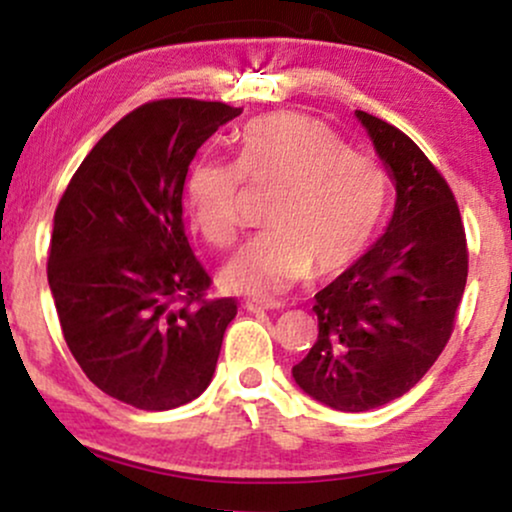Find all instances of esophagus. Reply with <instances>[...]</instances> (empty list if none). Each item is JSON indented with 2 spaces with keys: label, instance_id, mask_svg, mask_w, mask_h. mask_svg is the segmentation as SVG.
I'll return each instance as SVG.
<instances>
[{
  "label": "esophagus",
  "instance_id": "obj_1",
  "mask_svg": "<svg viewBox=\"0 0 512 512\" xmlns=\"http://www.w3.org/2000/svg\"><path fill=\"white\" fill-rule=\"evenodd\" d=\"M279 308H284V303L260 301V298H250V301H245V310H250V313H262V310H279Z\"/></svg>",
  "mask_w": 512,
  "mask_h": 512
}]
</instances>
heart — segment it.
<instances>
[{
  "label": "heart",
  "instance_id": "obj_1",
  "mask_svg": "<svg viewBox=\"0 0 512 512\" xmlns=\"http://www.w3.org/2000/svg\"><path fill=\"white\" fill-rule=\"evenodd\" d=\"M245 185L269 195V231L221 269V284L260 298L286 291L313 267L317 276L349 269L373 243L387 207L383 166L301 113L252 120L238 137V166L211 156L192 163L190 223L216 248L236 243Z\"/></svg>",
  "mask_w": 512,
  "mask_h": 512
}]
</instances>
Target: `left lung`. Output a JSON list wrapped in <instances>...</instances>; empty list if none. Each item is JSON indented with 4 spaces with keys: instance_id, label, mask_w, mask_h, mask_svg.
<instances>
[{
    "instance_id": "obj_1",
    "label": "left lung",
    "mask_w": 512,
    "mask_h": 512,
    "mask_svg": "<svg viewBox=\"0 0 512 512\" xmlns=\"http://www.w3.org/2000/svg\"><path fill=\"white\" fill-rule=\"evenodd\" d=\"M397 187L387 233L315 293L317 342L293 366L298 387L339 411L402 397L455 330L469 252L455 195L402 129L356 110Z\"/></svg>"
}]
</instances>
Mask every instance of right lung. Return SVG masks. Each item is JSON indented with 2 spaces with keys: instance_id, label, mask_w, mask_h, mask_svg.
<instances>
[{
  "instance_id": "1",
  "label": "right lung",
  "mask_w": 512,
  "mask_h": 512,
  "mask_svg": "<svg viewBox=\"0 0 512 512\" xmlns=\"http://www.w3.org/2000/svg\"><path fill=\"white\" fill-rule=\"evenodd\" d=\"M243 108L195 98L139 105L103 134L55 209L48 281L64 342L86 378L137 409L192 402L211 383L233 298L182 223L192 158Z\"/></svg>"
}]
</instances>
